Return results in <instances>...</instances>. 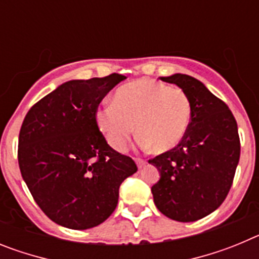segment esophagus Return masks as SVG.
Listing matches in <instances>:
<instances>
[{
  "label": "esophagus",
  "mask_w": 259,
  "mask_h": 259,
  "mask_svg": "<svg viewBox=\"0 0 259 259\" xmlns=\"http://www.w3.org/2000/svg\"><path fill=\"white\" fill-rule=\"evenodd\" d=\"M135 162H136V164H137V167H139V168L144 167V166H145V163H146V161H144V159H141V158H135Z\"/></svg>",
  "instance_id": "34e87169"
}]
</instances>
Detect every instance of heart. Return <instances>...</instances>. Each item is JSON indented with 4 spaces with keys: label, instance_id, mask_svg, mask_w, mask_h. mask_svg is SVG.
Wrapping results in <instances>:
<instances>
[{
    "label": "heart",
    "instance_id": "1",
    "mask_svg": "<svg viewBox=\"0 0 259 259\" xmlns=\"http://www.w3.org/2000/svg\"><path fill=\"white\" fill-rule=\"evenodd\" d=\"M96 118L113 149L124 150L137 128L140 146L163 153L179 145L188 132L192 104L180 88L136 80L116 89L114 102L100 107Z\"/></svg>",
    "mask_w": 259,
    "mask_h": 259
}]
</instances>
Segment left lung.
Instances as JSON below:
<instances>
[{"instance_id":"obj_1","label":"left lung","mask_w":259,"mask_h":259,"mask_svg":"<svg viewBox=\"0 0 259 259\" xmlns=\"http://www.w3.org/2000/svg\"><path fill=\"white\" fill-rule=\"evenodd\" d=\"M161 80L188 96L192 119L179 145L149 159L161 175L152 187L153 198L167 218L198 221L218 209L230 192L240 159L237 123L227 105L200 80L184 74Z\"/></svg>"}]
</instances>
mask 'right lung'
<instances>
[{"label": "right lung", "mask_w": 259, "mask_h": 259, "mask_svg": "<svg viewBox=\"0 0 259 259\" xmlns=\"http://www.w3.org/2000/svg\"><path fill=\"white\" fill-rule=\"evenodd\" d=\"M125 76L70 80L31 107L19 134L23 180L40 209L59 226L88 230L118 205L119 187L136 163L106 143L96 111Z\"/></svg>", "instance_id": "obj_1"}]
</instances>
